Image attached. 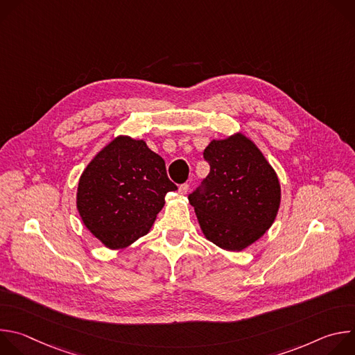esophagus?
Segmentation results:
<instances>
[{"mask_svg": "<svg viewBox=\"0 0 355 355\" xmlns=\"http://www.w3.org/2000/svg\"><path fill=\"white\" fill-rule=\"evenodd\" d=\"M178 191H180V193H181V195L188 193V191H189V184H181V185H180V188H178Z\"/></svg>", "mask_w": 355, "mask_h": 355, "instance_id": "obj_1", "label": "esophagus"}]
</instances>
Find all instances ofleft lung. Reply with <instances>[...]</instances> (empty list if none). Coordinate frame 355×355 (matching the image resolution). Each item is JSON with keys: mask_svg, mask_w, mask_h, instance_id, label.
Segmentation results:
<instances>
[{"mask_svg": "<svg viewBox=\"0 0 355 355\" xmlns=\"http://www.w3.org/2000/svg\"><path fill=\"white\" fill-rule=\"evenodd\" d=\"M211 171L192 193L199 226L218 247L241 251L274 223L281 185L260 148L243 133L212 140L204 150Z\"/></svg>", "mask_w": 355, "mask_h": 355, "instance_id": "left-lung-1", "label": "left lung"}]
</instances>
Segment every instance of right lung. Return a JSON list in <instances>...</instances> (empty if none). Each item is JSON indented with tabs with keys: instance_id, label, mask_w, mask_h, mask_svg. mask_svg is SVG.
<instances>
[{
	"instance_id": "add662e5",
	"label": "right lung",
	"mask_w": 355,
	"mask_h": 355,
	"mask_svg": "<svg viewBox=\"0 0 355 355\" xmlns=\"http://www.w3.org/2000/svg\"><path fill=\"white\" fill-rule=\"evenodd\" d=\"M175 189L164 160L144 140L118 136L83 171L77 209L101 243L119 250L148 233L167 192Z\"/></svg>"
}]
</instances>
